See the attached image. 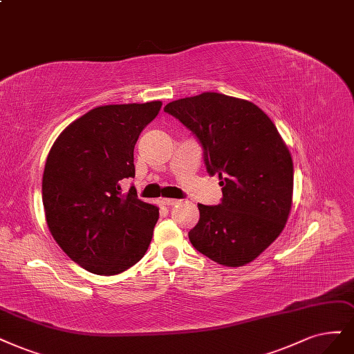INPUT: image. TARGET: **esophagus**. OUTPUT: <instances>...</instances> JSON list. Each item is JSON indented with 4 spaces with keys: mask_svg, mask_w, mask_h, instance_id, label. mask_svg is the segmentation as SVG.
Listing matches in <instances>:
<instances>
[{
    "mask_svg": "<svg viewBox=\"0 0 354 354\" xmlns=\"http://www.w3.org/2000/svg\"><path fill=\"white\" fill-rule=\"evenodd\" d=\"M164 205H167V206H174V205H177V203H180L181 201H178V199H162L161 201Z\"/></svg>",
    "mask_w": 354,
    "mask_h": 354,
    "instance_id": "1",
    "label": "esophagus"
}]
</instances>
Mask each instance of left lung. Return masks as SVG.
Returning a JSON list of instances; mask_svg holds the SVG:
<instances>
[{
	"mask_svg": "<svg viewBox=\"0 0 354 354\" xmlns=\"http://www.w3.org/2000/svg\"><path fill=\"white\" fill-rule=\"evenodd\" d=\"M164 111L193 133L206 171L221 180V203L198 205L193 248L225 266L252 262L284 230L293 198V161L275 124L254 104L216 92Z\"/></svg>",
	"mask_w": 354,
	"mask_h": 354,
	"instance_id": "1",
	"label": "left lung"
}]
</instances>
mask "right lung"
Segmentation results:
<instances>
[{"mask_svg": "<svg viewBox=\"0 0 354 354\" xmlns=\"http://www.w3.org/2000/svg\"><path fill=\"white\" fill-rule=\"evenodd\" d=\"M162 102L104 105L61 133L46 158L42 202L54 240L71 261L98 275L139 262L160 218L120 181L135 177L133 151Z\"/></svg>", "mask_w": 354, "mask_h": 354, "instance_id": "right-lung-1", "label": "right lung"}]
</instances>
